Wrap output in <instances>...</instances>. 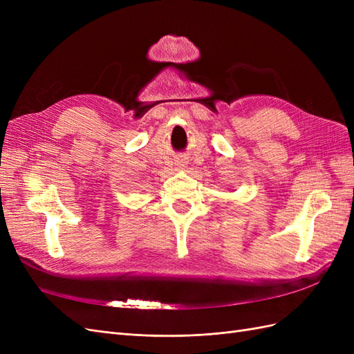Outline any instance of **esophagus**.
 I'll list each match as a JSON object with an SVG mask.
<instances>
[{"mask_svg":"<svg viewBox=\"0 0 354 354\" xmlns=\"http://www.w3.org/2000/svg\"><path fill=\"white\" fill-rule=\"evenodd\" d=\"M176 165H177V169H185L186 165H187V162H186V160L181 159V160H177Z\"/></svg>","mask_w":354,"mask_h":354,"instance_id":"esophagus-1","label":"esophagus"}]
</instances>
